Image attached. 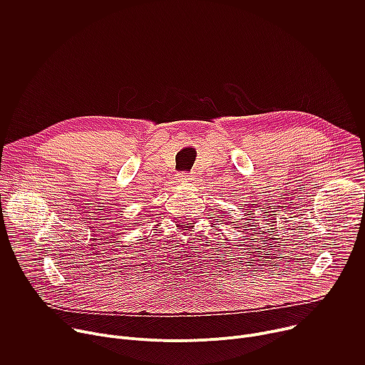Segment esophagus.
<instances>
[{
  "label": "esophagus",
  "instance_id": "1",
  "mask_svg": "<svg viewBox=\"0 0 365 365\" xmlns=\"http://www.w3.org/2000/svg\"><path fill=\"white\" fill-rule=\"evenodd\" d=\"M178 180L179 182H187V180H192V175L187 173V172H182L178 175Z\"/></svg>",
  "mask_w": 365,
  "mask_h": 365
}]
</instances>
